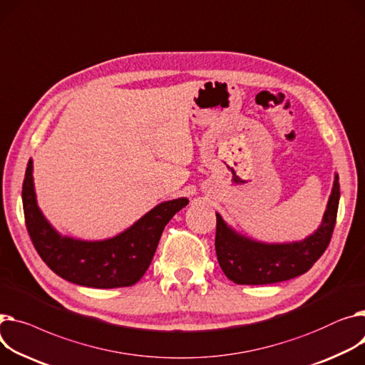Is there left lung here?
<instances>
[{"mask_svg":"<svg viewBox=\"0 0 365 365\" xmlns=\"http://www.w3.org/2000/svg\"><path fill=\"white\" fill-rule=\"evenodd\" d=\"M341 187L334 173L322 225L302 240L269 244L236 232L217 215L215 254L223 273L237 284H270L307 273L326 251L336 223Z\"/></svg>","mask_w":365,"mask_h":365,"instance_id":"left-lung-1","label":"left lung"}]
</instances>
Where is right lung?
<instances>
[{"label":"right lung","instance_id":"right-lung-1","mask_svg":"<svg viewBox=\"0 0 365 365\" xmlns=\"http://www.w3.org/2000/svg\"><path fill=\"white\" fill-rule=\"evenodd\" d=\"M24 220L34 247L50 269L71 283L113 289L132 286L148 270L165 225L189 200L164 201L121 233L85 240L61 235L42 214L34 183V161L28 163L21 189Z\"/></svg>","mask_w":365,"mask_h":365}]
</instances>
